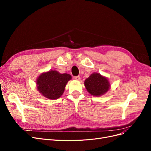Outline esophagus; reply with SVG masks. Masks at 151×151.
I'll use <instances>...</instances> for the list:
<instances>
[{
	"instance_id": "obj_1",
	"label": "esophagus",
	"mask_w": 151,
	"mask_h": 151,
	"mask_svg": "<svg viewBox=\"0 0 151 151\" xmlns=\"http://www.w3.org/2000/svg\"><path fill=\"white\" fill-rule=\"evenodd\" d=\"M74 79L76 81H80L81 80V77L80 76H76V77H74Z\"/></svg>"
}]
</instances>
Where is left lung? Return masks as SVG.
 <instances>
[{
	"label": "left lung",
	"mask_w": 151,
	"mask_h": 151,
	"mask_svg": "<svg viewBox=\"0 0 151 151\" xmlns=\"http://www.w3.org/2000/svg\"><path fill=\"white\" fill-rule=\"evenodd\" d=\"M84 86L88 92L94 96H101L110 88L108 78L99 73L94 72L84 81Z\"/></svg>",
	"instance_id": "1"
}]
</instances>
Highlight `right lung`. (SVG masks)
<instances>
[{
    "mask_svg": "<svg viewBox=\"0 0 151 151\" xmlns=\"http://www.w3.org/2000/svg\"><path fill=\"white\" fill-rule=\"evenodd\" d=\"M72 76L68 74H60L57 70H50L41 74L36 79V88L44 97L54 100L60 98Z\"/></svg>",
    "mask_w": 151,
    "mask_h": 151,
    "instance_id": "right-lung-1",
    "label": "right lung"
}]
</instances>
